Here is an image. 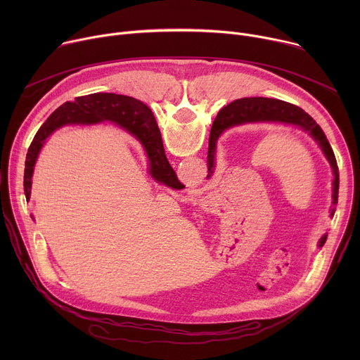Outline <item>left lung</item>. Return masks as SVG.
<instances>
[{"mask_svg":"<svg viewBox=\"0 0 360 360\" xmlns=\"http://www.w3.org/2000/svg\"><path fill=\"white\" fill-rule=\"evenodd\" d=\"M135 131L142 134V138L139 139L142 145L145 146L146 152H150L153 149H160L162 145L161 134L153 117L152 111L143 104V102L135 99ZM221 120V127L228 128L233 125H240L246 122H261V121H271V122H285V124H293L304 131L311 134V136L319 143L322 148L325 157L328 158L332 169H333V202L330 208V215H335L336 203L339 196V169L338 162L335 158L333 149L322 131V128L316 124V121L304 112L302 108L289 104V102L272 99V98H262V96H253V98H242L231 102L229 105L224 107L218 117ZM219 132L211 131L210 135V148H208V176L210 178L214 172L215 167V149H217V139ZM328 235H323L321 239V246L326 242Z\"/></svg>","mask_w":360,"mask_h":360,"instance_id":"left-lung-1","label":"left lung"}]
</instances>
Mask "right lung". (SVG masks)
<instances>
[{
    "label": "right lung",
    "instance_id": "1",
    "mask_svg": "<svg viewBox=\"0 0 360 360\" xmlns=\"http://www.w3.org/2000/svg\"><path fill=\"white\" fill-rule=\"evenodd\" d=\"M135 98L117 95V94H91L79 96L74 102H65L58 110L49 115L46 122L35 134L27 153L24 169V193L30 199L31 193V176L39 149L49 134L65 124L74 122H99L101 120H110L118 125L131 131L136 138H142V134L135 131ZM150 161V174L157 181L174 188L181 189L182 185L178 181L172 167L169 165L164 145L160 149L148 152Z\"/></svg>",
    "mask_w": 360,
    "mask_h": 360
}]
</instances>
